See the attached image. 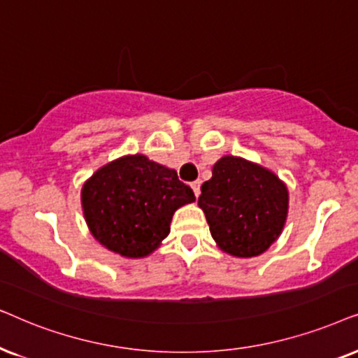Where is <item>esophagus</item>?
Segmentation results:
<instances>
[{
	"label": "esophagus",
	"mask_w": 358,
	"mask_h": 358,
	"mask_svg": "<svg viewBox=\"0 0 358 358\" xmlns=\"http://www.w3.org/2000/svg\"><path fill=\"white\" fill-rule=\"evenodd\" d=\"M192 188H193V192H194V194H196V196H199V193H201V182H199V180H196V182H193L192 183Z\"/></svg>",
	"instance_id": "1"
}]
</instances>
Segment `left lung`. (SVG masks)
Listing matches in <instances>:
<instances>
[{
  "mask_svg": "<svg viewBox=\"0 0 358 358\" xmlns=\"http://www.w3.org/2000/svg\"><path fill=\"white\" fill-rule=\"evenodd\" d=\"M199 208L213 239L227 254L255 257L276 241L287 221L288 192L278 176L239 157H222L203 183Z\"/></svg>",
  "mask_w": 358,
  "mask_h": 358,
  "instance_id": "left-lung-1",
  "label": "left lung"
}]
</instances>
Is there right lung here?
Listing matches in <instances>:
<instances>
[{"label": "right lung", "instance_id": "obj_1", "mask_svg": "<svg viewBox=\"0 0 358 358\" xmlns=\"http://www.w3.org/2000/svg\"><path fill=\"white\" fill-rule=\"evenodd\" d=\"M175 170L145 155H127L99 169L82 189L87 224L106 249L139 259L169 236L173 213L194 201Z\"/></svg>", "mask_w": 358, "mask_h": 358}]
</instances>
